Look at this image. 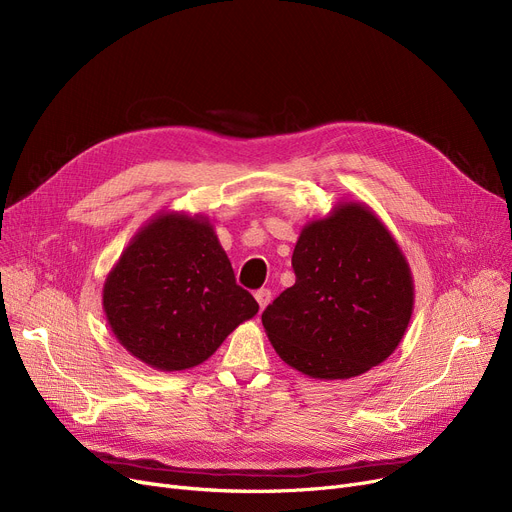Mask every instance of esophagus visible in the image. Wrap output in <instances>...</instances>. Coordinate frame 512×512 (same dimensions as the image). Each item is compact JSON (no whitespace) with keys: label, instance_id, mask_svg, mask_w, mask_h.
<instances>
[{"label":"esophagus","instance_id":"1","mask_svg":"<svg viewBox=\"0 0 512 512\" xmlns=\"http://www.w3.org/2000/svg\"><path fill=\"white\" fill-rule=\"evenodd\" d=\"M255 299H257V303H259V307L265 309L267 305H270V301H272V292L267 290V288H261V290L255 292Z\"/></svg>","mask_w":512,"mask_h":512}]
</instances>
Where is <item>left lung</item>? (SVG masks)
<instances>
[{"label":"left lung","mask_w":512,"mask_h":512,"mask_svg":"<svg viewBox=\"0 0 512 512\" xmlns=\"http://www.w3.org/2000/svg\"><path fill=\"white\" fill-rule=\"evenodd\" d=\"M292 270L297 282L261 315L286 365L315 380H348L396 351L413 315V274L365 203L342 201L307 222Z\"/></svg>","instance_id":"1"}]
</instances>
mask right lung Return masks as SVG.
<instances>
[{
  "instance_id": "1",
  "label": "right lung",
  "mask_w": 512,
  "mask_h": 512,
  "mask_svg": "<svg viewBox=\"0 0 512 512\" xmlns=\"http://www.w3.org/2000/svg\"><path fill=\"white\" fill-rule=\"evenodd\" d=\"M103 311L132 357L159 371H182L207 361L259 305L236 284L209 218L161 211L107 274Z\"/></svg>"
}]
</instances>
